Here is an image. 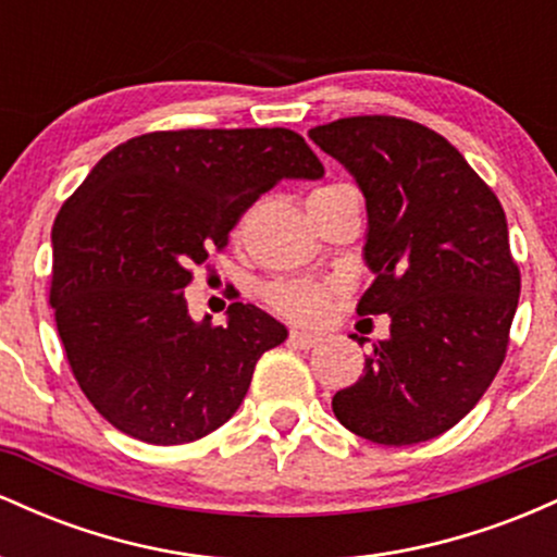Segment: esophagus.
<instances>
[{"label":"esophagus","instance_id":"1","mask_svg":"<svg viewBox=\"0 0 557 557\" xmlns=\"http://www.w3.org/2000/svg\"><path fill=\"white\" fill-rule=\"evenodd\" d=\"M290 343L298 345V348H314V345L322 343V337L314 335V332L293 330V332H290Z\"/></svg>","mask_w":557,"mask_h":557}]
</instances>
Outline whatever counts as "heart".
Segmentation results:
<instances>
[{"label": "heart", "mask_w": 557, "mask_h": 557, "mask_svg": "<svg viewBox=\"0 0 557 557\" xmlns=\"http://www.w3.org/2000/svg\"><path fill=\"white\" fill-rule=\"evenodd\" d=\"M337 290L335 283L327 280H311V277H296L274 283L270 287V300L277 311L285 317L296 319V322H317L327 311L332 293Z\"/></svg>", "instance_id": "obj_1"}]
</instances>
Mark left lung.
Listing matches in <instances>:
<instances>
[{
	"mask_svg": "<svg viewBox=\"0 0 557 557\" xmlns=\"http://www.w3.org/2000/svg\"><path fill=\"white\" fill-rule=\"evenodd\" d=\"M309 138L367 198L374 283L359 314L389 317L332 411L376 445L424 443L476 406L505 359L521 293L505 212L456 146L411 120L345 117Z\"/></svg>",
	"mask_w": 557,
	"mask_h": 557,
	"instance_id": "8db88e82",
	"label": "left lung"
}]
</instances>
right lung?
Listing matches in <instances>:
<instances>
[{
  "mask_svg": "<svg viewBox=\"0 0 557 557\" xmlns=\"http://www.w3.org/2000/svg\"><path fill=\"white\" fill-rule=\"evenodd\" d=\"M322 162L287 127L159 131L101 157L52 227L57 330L75 380L112 426L151 445L207 437L238 411L285 324L253 304L196 322L190 267L280 181Z\"/></svg>",
  "mask_w": 557,
  "mask_h": 557,
  "instance_id": "add662e5",
  "label": "right lung"
}]
</instances>
